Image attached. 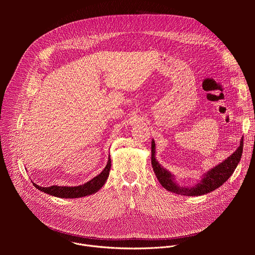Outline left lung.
I'll list each match as a JSON object with an SVG mask.
<instances>
[{
  "instance_id": "obj_1",
  "label": "left lung",
  "mask_w": 255,
  "mask_h": 255,
  "mask_svg": "<svg viewBox=\"0 0 255 255\" xmlns=\"http://www.w3.org/2000/svg\"><path fill=\"white\" fill-rule=\"evenodd\" d=\"M243 151V139L240 141V146L236 151L230 155L222 163L218 164L211 170H209L203 177V179L197 184L195 187L183 188L176 185L173 175L163 168L155 159V143L154 140L151 141V164L154 170V173L159 180L161 186L172 193L183 196H201L208 194L212 191L222 186L225 181L232 175L236 166L238 165Z\"/></svg>"
}]
</instances>
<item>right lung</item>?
<instances>
[{
  "label": "right lung",
  "instance_id": "1",
  "mask_svg": "<svg viewBox=\"0 0 255 255\" xmlns=\"http://www.w3.org/2000/svg\"><path fill=\"white\" fill-rule=\"evenodd\" d=\"M110 168H111V159L110 156H109L108 163L104 170L98 174L96 177L91 179L88 183L78 186V187H58V186H51V187H39L38 185H36L33 183L34 187L36 189H38L46 194H49L51 196L57 197V198H65V199H74V198H82L85 196L92 195L96 192H98L106 183V180L109 176V173H110Z\"/></svg>",
  "mask_w": 255,
  "mask_h": 255
}]
</instances>
